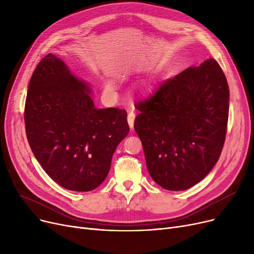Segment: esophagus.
Instances as JSON below:
<instances>
[{"label": "esophagus", "mask_w": 254, "mask_h": 254, "mask_svg": "<svg viewBox=\"0 0 254 254\" xmlns=\"http://www.w3.org/2000/svg\"><path fill=\"white\" fill-rule=\"evenodd\" d=\"M135 113L134 112H128L127 114V123H128V126L129 127L132 129V127H134V122H135Z\"/></svg>", "instance_id": "34e87169"}]
</instances>
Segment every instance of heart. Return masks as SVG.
Returning <instances> with one entry per match:
<instances>
[{
    "label": "heart",
    "instance_id": "obj_1",
    "mask_svg": "<svg viewBox=\"0 0 254 254\" xmlns=\"http://www.w3.org/2000/svg\"><path fill=\"white\" fill-rule=\"evenodd\" d=\"M106 87H107V88H109V89H112V88H113V83H112L111 81L106 82Z\"/></svg>",
    "mask_w": 254,
    "mask_h": 254
}]
</instances>
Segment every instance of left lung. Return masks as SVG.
Returning <instances> with one entry per match:
<instances>
[{
  "instance_id": "left-lung-1",
  "label": "left lung",
  "mask_w": 254,
  "mask_h": 254,
  "mask_svg": "<svg viewBox=\"0 0 254 254\" xmlns=\"http://www.w3.org/2000/svg\"><path fill=\"white\" fill-rule=\"evenodd\" d=\"M230 89L218 63L208 59L168 80L137 105L134 127L151 178L168 190L203 180L220 156Z\"/></svg>"
}]
</instances>
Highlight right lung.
<instances>
[{
	"instance_id": "obj_1",
	"label": "right lung",
	"mask_w": 254,
	"mask_h": 254,
	"mask_svg": "<svg viewBox=\"0 0 254 254\" xmlns=\"http://www.w3.org/2000/svg\"><path fill=\"white\" fill-rule=\"evenodd\" d=\"M91 93L90 85L51 53L29 83L24 123L31 149L47 175L69 190L97 189L129 131L127 111L97 109Z\"/></svg>"
}]
</instances>
